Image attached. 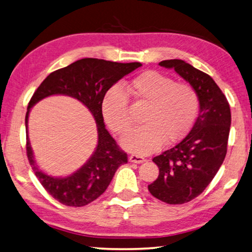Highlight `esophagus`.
Segmentation results:
<instances>
[{"instance_id":"34e87169","label":"esophagus","mask_w":252,"mask_h":252,"mask_svg":"<svg viewBox=\"0 0 252 252\" xmlns=\"http://www.w3.org/2000/svg\"><path fill=\"white\" fill-rule=\"evenodd\" d=\"M130 162L132 163H143L145 162V158L143 157H141V155H136V154H132L130 155Z\"/></svg>"}]
</instances>
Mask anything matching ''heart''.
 Segmentation results:
<instances>
[{
	"label": "heart",
	"mask_w": 252,
	"mask_h": 252,
	"mask_svg": "<svg viewBox=\"0 0 252 252\" xmlns=\"http://www.w3.org/2000/svg\"><path fill=\"white\" fill-rule=\"evenodd\" d=\"M127 94L145 107L139 127L123 139V146L136 154H149L161 148L164 140L173 143L190 130L197 117L199 100L187 82H174L158 71H145L131 81ZM102 114L109 127L118 134L131 129L129 98L113 86L103 95Z\"/></svg>",
	"instance_id": "obj_1"
}]
</instances>
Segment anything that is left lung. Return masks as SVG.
<instances>
[{
    "label": "left lung",
    "instance_id": "8db88e82",
    "mask_svg": "<svg viewBox=\"0 0 252 252\" xmlns=\"http://www.w3.org/2000/svg\"><path fill=\"white\" fill-rule=\"evenodd\" d=\"M173 68L196 90L199 114L189 134L153 158L158 177L149 190L155 198L181 205L197 197L209 185L225 159L231 114L226 95L209 75L181 59L158 63Z\"/></svg>",
    "mask_w": 252,
    "mask_h": 252
}]
</instances>
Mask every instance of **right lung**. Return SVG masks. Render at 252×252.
<instances>
[{
    "label": "right lung",
    "instance_id": "right-lung-1",
    "mask_svg": "<svg viewBox=\"0 0 252 252\" xmlns=\"http://www.w3.org/2000/svg\"><path fill=\"white\" fill-rule=\"evenodd\" d=\"M141 66V63H122L82 58L53 71L32 95L25 117L26 130L31 108L39 100L53 94H65L78 99L89 109L97 122L98 145L93 157L72 175L63 178L48 176L37 167L26 131V154L31 166L47 193L59 203L70 207H81L94 202L107 189L119 166L127 163L126 153L104 126L102 99L117 81Z\"/></svg>",
    "mask_w": 252,
    "mask_h": 252
}]
</instances>
